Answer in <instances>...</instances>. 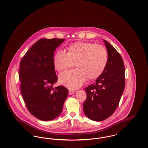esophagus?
<instances>
[{
  "label": "esophagus",
  "instance_id": "obj_1",
  "mask_svg": "<svg viewBox=\"0 0 148 148\" xmlns=\"http://www.w3.org/2000/svg\"><path fill=\"white\" fill-rule=\"evenodd\" d=\"M74 93V92L73 90H69V95H73Z\"/></svg>",
  "mask_w": 148,
  "mask_h": 148
}]
</instances>
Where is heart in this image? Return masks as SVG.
<instances>
[{"label": "heart", "instance_id": "obj_1", "mask_svg": "<svg viewBox=\"0 0 148 148\" xmlns=\"http://www.w3.org/2000/svg\"><path fill=\"white\" fill-rule=\"evenodd\" d=\"M67 53L58 50L54 58L56 71L61 72L71 67L75 62L76 69L64 72L59 75L60 84L70 89H77L88 78L98 77L106 69L108 54L106 48L92 42H75L70 45Z\"/></svg>", "mask_w": 148, "mask_h": 148}]
</instances>
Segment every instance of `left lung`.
I'll return each mask as SVG.
<instances>
[{"mask_svg":"<svg viewBox=\"0 0 148 148\" xmlns=\"http://www.w3.org/2000/svg\"><path fill=\"white\" fill-rule=\"evenodd\" d=\"M108 54L106 69L95 82L85 88L87 97L83 104L85 115L103 121L116 109L125 88V67L123 59L113 46L103 40Z\"/></svg>","mask_w":148,"mask_h":148,"instance_id":"8db88e82","label":"left lung"}]
</instances>
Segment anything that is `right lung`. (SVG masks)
I'll return each mask as SVG.
<instances>
[{
  "label": "right lung",
  "instance_id": "1",
  "mask_svg": "<svg viewBox=\"0 0 148 148\" xmlns=\"http://www.w3.org/2000/svg\"><path fill=\"white\" fill-rule=\"evenodd\" d=\"M64 39H41L27 51L20 63L21 94L29 112L38 119L49 121L62 112L69 91L63 86L54 88L58 77L54 52Z\"/></svg>",
  "mask_w": 148,
  "mask_h": 148
}]
</instances>
